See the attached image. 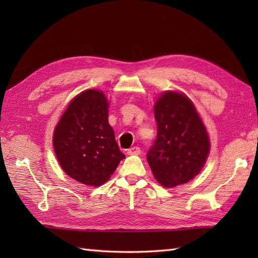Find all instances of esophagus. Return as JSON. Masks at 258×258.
I'll use <instances>...</instances> for the list:
<instances>
[{"mask_svg":"<svg viewBox=\"0 0 258 258\" xmlns=\"http://www.w3.org/2000/svg\"><path fill=\"white\" fill-rule=\"evenodd\" d=\"M127 154L128 155H139V154H141V149L138 146L131 147V149L127 150Z\"/></svg>","mask_w":258,"mask_h":258,"instance_id":"34e87169","label":"esophagus"}]
</instances>
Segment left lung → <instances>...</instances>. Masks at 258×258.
<instances>
[{
    "label": "left lung",
    "mask_w": 258,
    "mask_h": 258,
    "mask_svg": "<svg viewBox=\"0 0 258 258\" xmlns=\"http://www.w3.org/2000/svg\"><path fill=\"white\" fill-rule=\"evenodd\" d=\"M157 136L147 152L156 180L174 187L194 178L204 166L211 144L194 104L182 93L167 91L154 105Z\"/></svg>",
    "instance_id": "8db88e82"
}]
</instances>
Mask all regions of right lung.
I'll return each instance as SVG.
<instances>
[{"label": "right lung", "mask_w": 258, "mask_h": 258, "mask_svg": "<svg viewBox=\"0 0 258 258\" xmlns=\"http://www.w3.org/2000/svg\"><path fill=\"white\" fill-rule=\"evenodd\" d=\"M53 146L63 171L78 182L100 186L125 155L108 124L103 92L86 90L75 96L54 130Z\"/></svg>", "instance_id": "1"}]
</instances>
